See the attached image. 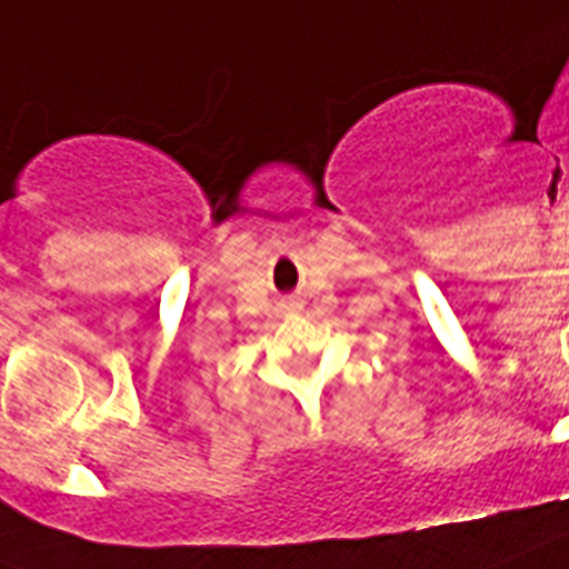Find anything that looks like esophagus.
<instances>
[{"instance_id": "34e87169", "label": "esophagus", "mask_w": 569, "mask_h": 569, "mask_svg": "<svg viewBox=\"0 0 569 569\" xmlns=\"http://www.w3.org/2000/svg\"><path fill=\"white\" fill-rule=\"evenodd\" d=\"M284 308H288V311H296V308H299V302H296V299H288V302H284Z\"/></svg>"}]
</instances>
